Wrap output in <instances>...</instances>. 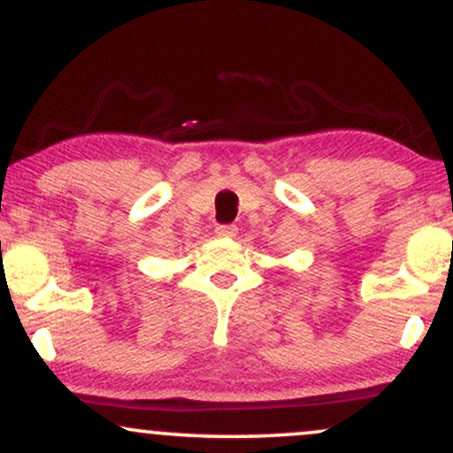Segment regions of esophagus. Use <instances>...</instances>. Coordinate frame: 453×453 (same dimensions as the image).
<instances>
[{
    "label": "esophagus",
    "mask_w": 453,
    "mask_h": 453,
    "mask_svg": "<svg viewBox=\"0 0 453 453\" xmlns=\"http://www.w3.org/2000/svg\"><path fill=\"white\" fill-rule=\"evenodd\" d=\"M236 226H217L215 227V234L219 238H234L236 236Z\"/></svg>",
    "instance_id": "esophagus-1"
}]
</instances>
